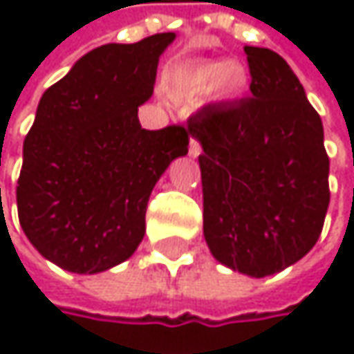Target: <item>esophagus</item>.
I'll list each match as a JSON object with an SVG mask.
<instances>
[{"label": "esophagus", "instance_id": "esophagus-1", "mask_svg": "<svg viewBox=\"0 0 354 354\" xmlns=\"http://www.w3.org/2000/svg\"><path fill=\"white\" fill-rule=\"evenodd\" d=\"M188 153H190L192 158H198V156H201V143H198L196 139H190V143H188Z\"/></svg>", "mask_w": 354, "mask_h": 354}]
</instances>
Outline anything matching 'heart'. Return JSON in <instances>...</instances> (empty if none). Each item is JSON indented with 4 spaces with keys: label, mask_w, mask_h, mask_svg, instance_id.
I'll return each instance as SVG.
<instances>
[{
    "label": "heart",
    "mask_w": 354,
    "mask_h": 354,
    "mask_svg": "<svg viewBox=\"0 0 354 354\" xmlns=\"http://www.w3.org/2000/svg\"><path fill=\"white\" fill-rule=\"evenodd\" d=\"M250 86L248 67L240 61H201L168 73L164 90L172 100L192 102L209 94L215 102H236Z\"/></svg>",
    "instance_id": "b5f03b06"
}]
</instances>
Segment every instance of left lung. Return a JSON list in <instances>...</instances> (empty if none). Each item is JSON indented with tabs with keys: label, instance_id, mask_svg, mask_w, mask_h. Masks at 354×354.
Masks as SVG:
<instances>
[{
	"label": "left lung",
	"instance_id": "8db88e82",
	"mask_svg": "<svg viewBox=\"0 0 354 354\" xmlns=\"http://www.w3.org/2000/svg\"><path fill=\"white\" fill-rule=\"evenodd\" d=\"M250 98L188 120L203 180V234L217 262L262 279L316 246L330 203L322 118L287 61L244 46Z\"/></svg>",
	"mask_w": 354,
	"mask_h": 354
}]
</instances>
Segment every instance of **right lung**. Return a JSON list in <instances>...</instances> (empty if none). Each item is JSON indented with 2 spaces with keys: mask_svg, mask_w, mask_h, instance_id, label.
<instances>
[{
  "mask_svg": "<svg viewBox=\"0 0 354 354\" xmlns=\"http://www.w3.org/2000/svg\"><path fill=\"white\" fill-rule=\"evenodd\" d=\"M174 38L102 44L38 102L24 139L18 217L30 244L63 270L96 274L131 258L156 182L188 153V129L145 131L137 118Z\"/></svg>",
  "mask_w": 354,
  "mask_h": 354,
  "instance_id": "obj_1",
  "label": "right lung"
}]
</instances>
